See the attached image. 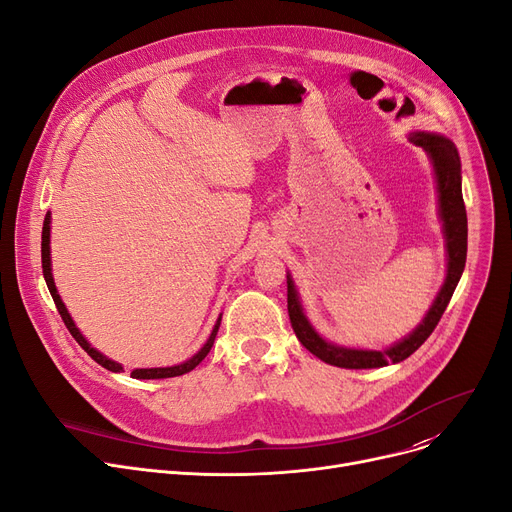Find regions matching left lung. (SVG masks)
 <instances>
[{
	"instance_id": "obj_1",
	"label": "left lung",
	"mask_w": 512,
	"mask_h": 512,
	"mask_svg": "<svg viewBox=\"0 0 512 512\" xmlns=\"http://www.w3.org/2000/svg\"><path fill=\"white\" fill-rule=\"evenodd\" d=\"M409 141L425 149L429 159H432L434 172H436L440 220L444 226L446 251H448V272H446L444 286L440 288L434 305L429 307L421 324L407 338H402L394 346L386 348V351H363V348H346L321 338L303 313L299 294H297V288H294L292 278L286 276L288 315H290L292 330L309 353H313L317 359L326 361L330 365L344 367V369H373V367H384L388 363H400L407 357H411L438 326L442 313L446 311L452 299V292L463 276L465 261H467V211H465L463 188H461L459 151H456L450 139L434 132H411Z\"/></svg>"
}]
</instances>
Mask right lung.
Segmentation results:
<instances>
[{
	"label": "right lung",
	"mask_w": 512,
	"mask_h": 512,
	"mask_svg": "<svg viewBox=\"0 0 512 512\" xmlns=\"http://www.w3.org/2000/svg\"><path fill=\"white\" fill-rule=\"evenodd\" d=\"M49 222H51V213H47V215H45V222H43V234H41V263H43V278H45L47 288H49V292H51V299H53V303H56L58 313H60V317L64 319V324H66V328L70 330L72 338H74L80 346L85 348L87 355H89L93 361H97L101 367H105L107 371L120 373V371H122V365H120V363H116V361H112V359L103 357L99 351H95V348L85 340V336L78 332V328L74 326V321H72V317H70V313H68L66 305H64V303H62V299H60L58 288H56V282H53V276H51V257H49ZM220 321H222V315L218 317V321H215V326H213V330H211V336L207 338V342L203 344V348H201V351H199L195 357H191V359L184 361V363H180V365H174V367L134 369L130 375H132V378H137V380H164V378H176V375H182V373L193 371V369H195V367H197V365L207 357V353L211 351L213 340H215V334H218V330H220Z\"/></svg>",
	"instance_id": "add662e5"
}]
</instances>
